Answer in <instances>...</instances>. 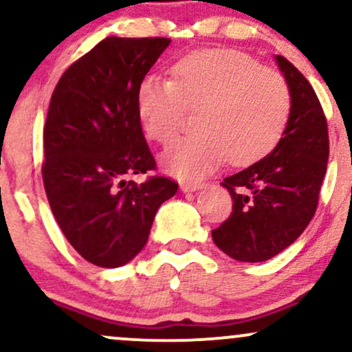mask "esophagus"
Segmentation results:
<instances>
[{
  "instance_id": "1",
  "label": "esophagus",
  "mask_w": 352,
  "mask_h": 352,
  "mask_svg": "<svg viewBox=\"0 0 352 352\" xmlns=\"http://www.w3.org/2000/svg\"><path fill=\"white\" fill-rule=\"evenodd\" d=\"M204 187H205L204 182H187V184L180 185V190L184 193H187V192H197V190H200Z\"/></svg>"
}]
</instances>
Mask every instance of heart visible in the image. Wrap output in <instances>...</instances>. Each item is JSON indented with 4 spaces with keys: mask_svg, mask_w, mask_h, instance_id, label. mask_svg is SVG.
I'll list each match as a JSON object with an SVG mask.
<instances>
[{
    "mask_svg": "<svg viewBox=\"0 0 352 352\" xmlns=\"http://www.w3.org/2000/svg\"><path fill=\"white\" fill-rule=\"evenodd\" d=\"M137 114L145 134L168 145L188 111H197L195 134L164 155L173 175L195 179L225 159L245 165L276 145L288 122L292 96L278 72L232 50H204L172 66L170 80L148 76L139 84Z\"/></svg>",
    "mask_w": 352,
    "mask_h": 352,
    "instance_id": "obj_1",
    "label": "heart"
}]
</instances>
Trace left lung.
Here are the masks:
<instances>
[{
    "label": "left lung",
    "instance_id": "left-lung-1",
    "mask_svg": "<svg viewBox=\"0 0 352 352\" xmlns=\"http://www.w3.org/2000/svg\"><path fill=\"white\" fill-rule=\"evenodd\" d=\"M274 60L292 96L288 122L268 155L221 182L233 212L212 230L221 252L246 263L270 260L298 240L316 212L328 167V124L316 92L288 59Z\"/></svg>",
    "mask_w": 352,
    "mask_h": 352
}]
</instances>
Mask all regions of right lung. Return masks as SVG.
I'll return each mask as SVG.
<instances>
[{
	"label": "right lung",
	"mask_w": 352,
	"mask_h": 352,
	"mask_svg": "<svg viewBox=\"0 0 352 352\" xmlns=\"http://www.w3.org/2000/svg\"><path fill=\"white\" fill-rule=\"evenodd\" d=\"M167 38H106L60 76L44 124L43 180L59 228L84 260L119 268L148 240L153 218L179 190L155 168L137 114L139 84Z\"/></svg>",
	"instance_id": "1"
}]
</instances>
